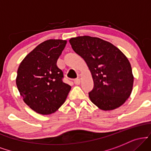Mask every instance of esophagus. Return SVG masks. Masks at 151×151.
Masks as SVG:
<instances>
[{
	"instance_id": "34e87169",
	"label": "esophagus",
	"mask_w": 151,
	"mask_h": 151,
	"mask_svg": "<svg viewBox=\"0 0 151 151\" xmlns=\"http://www.w3.org/2000/svg\"><path fill=\"white\" fill-rule=\"evenodd\" d=\"M74 84H76V85H78V84H80V79H79V78H77V79H74Z\"/></svg>"
}]
</instances>
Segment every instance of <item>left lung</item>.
<instances>
[{"label": "left lung", "mask_w": 151, "mask_h": 151, "mask_svg": "<svg viewBox=\"0 0 151 151\" xmlns=\"http://www.w3.org/2000/svg\"><path fill=\"white\" fill-rule=\"evenodd\" d=\"M72 49L89 67L93 87L89 96L101 110H113L124 104L132 91L133 76L131 64L120 50L98 37L71 38Z\"/></svg>", "instance_id": "left-lung-1"}]
</instances>
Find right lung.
Returning a JSON list of instances; mask_svg holds the SVG:
<instances>
[{
	"label": "right lung",
	"mask_w": 151,
	"mask_h": 151,
	"mask_svg": "<svg viewBox=\"0 0 151 151\" xmlns=\"http://www.w3.org/2000/svg\"><path fill=\"white\" fill-rule=\"evenodd\" d=\"M67 41L48 40L40 44L18 67L16 85L25 103L38 114H52L65 103L71 86L63 82L57 66Z\"/></svg>",
	"instance_id": "1"
}]
</instances>
